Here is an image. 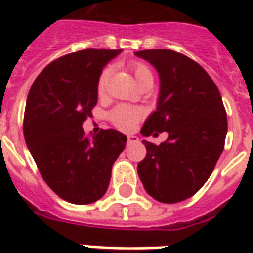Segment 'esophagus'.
Instances as JSON below:
<instances>
[{
	"label": "esophagus",
	"instance_id": "34e87169",
	"mask_svg": "<svg viewBox=\"0 0 253 253\" xmlns=\"http://www.w3.org/2000/svg\"><path fill=\"white\" fill-rule=\"evenodd\" d=\"M127 142H128V143L139 142V138L135 137V135H127Z\"/></svg>",
	"mask_w": 253,
	"mask_h": 253
}]
</instances>
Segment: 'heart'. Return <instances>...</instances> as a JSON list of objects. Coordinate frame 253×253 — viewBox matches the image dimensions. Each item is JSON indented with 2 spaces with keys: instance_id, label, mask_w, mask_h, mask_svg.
Masks as SVG:
<instances>
[{
  "instance_id": "heart-1",
  "label": "heart",
  "mask_w": 253,
  "mask_h": 253,
  "mask_svg": "<svg viewBox=\"0 0 253 253\" xmlns=\"http://www.w3.org/2000/svg\"><path fill=\"white\" fill-rule=\"evenodd\" d=\"M130 69H131L132 74H134V77H135L137 81L145 77V76H148V74H152L150 70H149V67L141 62L131 63ZM107 76H108V69H104L101 72V74H100L99 81H97V92L99 93H101L104 90L105 83H107ZM142 115L143 112L141 108L130 107V105H118V107H115L114 110L111 111L110 119L118 128L128 131V130H131V128L135 127V125L142 118Z\"/></svg>"
}]
</instances>
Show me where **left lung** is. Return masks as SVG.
<instances>
[{
  "label": "left lung",
  "instance_id": "obj_1",
  "mask_svg": "<svg viewBox=\"0 0 253 253\" xmlns=\"http://www.w3.org/2000/svg\"><path fill=\"white\" fill-rule=\"evenodd\" d=\"M135 55L160 77L157 107L141 134H168L160 145L142 141L148 153L138 164V176L156 201H186L206 183L222 153L228 132L222 97L206 70L180 52L142 50Z\"/></svg>",
  "mask_w": 253,
  "mask_h": 253
}]
</instances>
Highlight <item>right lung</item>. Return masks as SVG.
Wrapping results in <instances>:
<instances>
[{"label":"right lung","mask_w":253,"mask_h":253,"mask_svg":"<svg viewBox=\"0 0 253 253\" xmlns=\"http://www.w3.org/2000/svg\"><path fill=\"white\" fill-rule=\"evenodd\" d=\"M122 50H81L58 58L36 77L27 97L24 138L43 180L59 198L88 205L104 195L127 137L101 130L86 137L83 123L97 103L103 69Z\"/></svg>","instance_id":"add662e5"}]
</instances>
